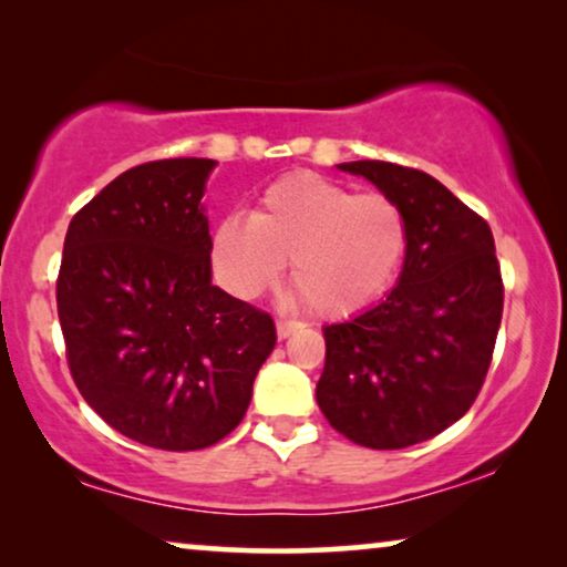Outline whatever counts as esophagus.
Wrapping results in <instances>:
<instances>
[{"label": "esophagus", "instance_id": "34e87169", "mask_svg": "<svg viewBox=\"0 0 567 567\" xmlns=\"http://www.w3.org/2000/svg\"><path fill=\"white\" fill-rule=\"evenodd\" d=\"M297 330H301V322H297V320H276V332H278V338H289L291 332H297Z\"/></svg>", "mask_w": 567, "mask_h": 567}]
</instances>
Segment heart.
I'll list each match as a JSON object with an SVG mask.
<instances>
[{
  "label": "heart",
  "instance_id": "obj_1",
  "mask_svg": "<svg viewBox=\"0 0 567 567\" xmlns=\"http://www.w3.org/2000/svg\"><path fill=\"white\" fill-rule=\"evenodd\" d=\"M410 247L408 216L384 193H355L317 173H289L260 193L247 219L214 227L212 262L235 297L255 299L281 281L315 315L343 320L392 289Z\"/></svg>",
  "mask_w": 567,
  "mask_h": 567
}]
</instances>
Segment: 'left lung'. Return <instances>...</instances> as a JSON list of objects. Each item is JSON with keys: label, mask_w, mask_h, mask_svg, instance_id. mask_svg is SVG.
Segmentation results:
<instances>
[{"label": "left lung", "mask_w": 567, "mask_h": 567, "mask_svg": "<svg viewBox=\"0 0 567 567\" xmlns=\"http://www.w3.org/2000/svg\"><path fill=\"white\" fill-rule=\"evenodd\" d=\"M338 167L398 200L410 247L390 297L322 328L317 405L353 444L405 449L460 421L483 390L503 317L493 231L421 169L379 159Z\"/></svg>", "instance_id": "obj_1"}]
</instances>
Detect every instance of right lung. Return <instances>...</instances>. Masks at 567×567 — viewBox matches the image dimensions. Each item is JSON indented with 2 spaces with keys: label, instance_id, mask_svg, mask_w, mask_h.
<instances>
[{
  "label": "right lung",
  "instance_id": "right-lung-1",
  "mask_svg": "<svg viewBox=\"0 0 567 567\" xmlns=\"http://www.w3.org/2000/svg\"><path fill=\"white\" fill-rule=\"evenodd\" d=\"M214 165L181 157L126 169L74 214L59 268L76 390L123 436L165 452L229 436L276 346L268 312L212 284L200 198Z\"/></svg>",
  "mask_w": 567,
  "mask_h": 567
}]
</instances>
